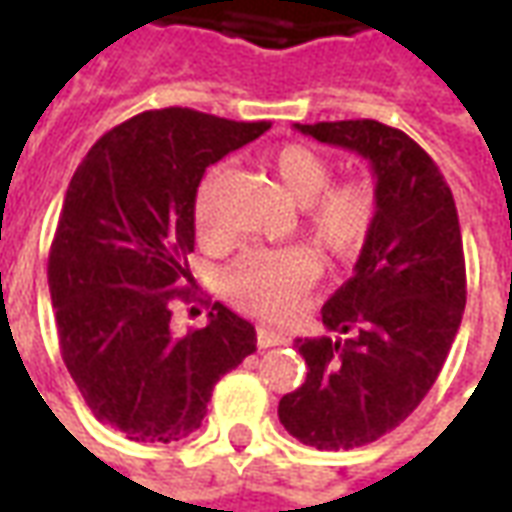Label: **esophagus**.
Masks as SVG:
<instances>
[{"label":"esophagus","instance_id":"1","mask_svg":"<svg viewBox=\"0 0 512 512\" xmlns=\"http://www.w3.org/2000/svg\"><path fill=\"white\" fill-rule=\"evenodd\" d=\"M288 343V337L285 334L274 332V329H266V326H260L257 329V345L260 348H274V345H285Z\"/></svg>","mask_w":512,"mask_h":512}]
</instances>
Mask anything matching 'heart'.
I'll use <instances>...</instances> for the list:
<instances>
[{"mask_svg": "<svg viewBox=\"0 0 512 512\" xmlns=\"http://www.w3.org/2000/svg\"><path fill=\"white\" fill-rule=\"evenodd\" d=\"M279 186L290 200L304 205V233L326 260H345L362 249L373 230L378 197L365 178L332 183V164L307 145L279 147L268 158ZM222 167L211 169L194 194V227L202 241L216 238V189ZM315 279V263L307 249H249L224 271V293L241 310L263 318H285L299 307Z\"/></svg>", "mask_w": 512, "mask_h": 512, "instance_id": "obj_1", "label": "heart"}]
</instances>
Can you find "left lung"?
I'll return each instance as SVG.
<instances>
[{"mask_svg":"<svg viewBox=\"0 0 512 512\" xmlns=\"http://www.w3.org/2000/svg\"><path fill=\"white\" fill-rule=\"evenodd\" d=\"M296 128L354 150L376 175V222L354 277L321 310L337 337L296 340L307 381L279 400L293 439L354 450L397 428L439 378L466 307L461 224L444 175L403 131L378 120Z\"/></svg>","mask_w":512,"mask_h":512,"instance_id":"left-lung-1","label":"left lung"}]
</instances>
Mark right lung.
Returning a JSON list of instances; mask_svg holds the SVG:
<instances>
[{
	"label": "right lung",
	"instance_id": "1",
	"mask_svg": "<svg viewBox=\"0 0 512 512\" xmlns=\"http://www.w3.org/2000/svg\"><path fill=\"white\" fill-rule=\"evenodd\" d=\"M268 126L153 109L106 131L73 172L49 252L57 337L84 403L126 439H186L216 381L257 351L255 326L219 301L183 337L172 307L197 301L186 257L205 169Z\"/></svg>",
	"mask_w": 512,
	"mask_h": 512
}]
</instances>
